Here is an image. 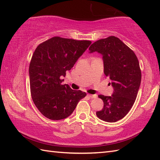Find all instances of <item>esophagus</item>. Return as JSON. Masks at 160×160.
<instances>
[{
  "instance_id": "obj_1",
  "label": "esophagus",
  "mask_w": 160,
  "mask_h": 160,
  "mask_svg": "<svg viewBox=\"0 0 160 160\" xmlns=\"http://www.w3.org/2000/svg\"><path fill=\"white\" fill-rule=\"evenodd\" d=\"M88 96L90 97L91 98H97V95H96V94H94V95L88 94Z\"/></svg>"
}]
</instances>
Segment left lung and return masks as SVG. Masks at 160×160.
Segmentation results:
<instances>
[{
    "instance_id": "8db88e82",
    "label": "left lung",
    "mask_w": 160,
    "mask_h": 160,
    "mask_svg": "<svg viewBox=\"0 0 160 160\" xmlns=\"http://www.w3.org/2000/svg\"><path fill=\"white\" fill-rule=\"evenodd\" d=\"M89 50V53L96 52L102 56L104 74L109 77L113 88L111 96H98L104 107L96 115L105 122H117L128 113L136 99L142 78L138 58L115 36L98 40Z\"/></svg>"
}]
</instances>
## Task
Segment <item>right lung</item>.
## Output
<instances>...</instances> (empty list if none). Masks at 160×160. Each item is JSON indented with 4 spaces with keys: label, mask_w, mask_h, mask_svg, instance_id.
Here are the masks:
<instances>
[{
    "label": "right lung",
    "mask_w": 160,
    "mask_h": 160,
    "mask_svg": "<svg viewBox=\"0 0 160 160\" xmlns=\"http://www.w3.org/2000/svg\"><path fill=\"white\" fill-rule=\"evenodd\" d=\"M91 44L89 40H76L53 37L37 47L29 68L30 90L33 103L44 116L60 120L73 113L85 92L62 84L69 71Z\"/></svg>",
    "instance_id": "1"
}]
</instances>
